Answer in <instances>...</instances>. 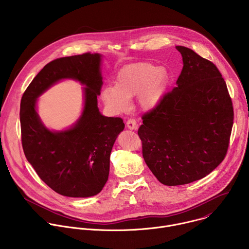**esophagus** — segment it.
I'll return each instance as SVG.
<instances>
[{"label": "esophagus", "instance_id": "34e87169", "mask_svg": "<svg viewBox=\"0 0 249 249\" xmlns=\"http://www.w3.org/2000/svg\"><path fill=\"white\" fill-rule=\"evenodd\" d=\"M126 125H127L128 129H130V130H137L138 129V124L134 119H128Z\"/></svg>", "mask_w": 249, "mask_h": 249}]
</instances>
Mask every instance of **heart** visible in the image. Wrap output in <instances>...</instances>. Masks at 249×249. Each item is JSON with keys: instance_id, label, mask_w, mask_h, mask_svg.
Segmentation results:
<instances>
[{"instance_id": "obj_1", "label": "heart", "mask_w": 249, "mask_h": 249, "mask_svg": "<svg viewBox=\"0 0 249 249\" xmlns=\"http://www.w3.org/2000/svg\"><path fill=\"white\" fill-rule=\"evenodd\" d=\"M115 86H105L100 97L104 104L115 113L128 109L129 99L139 95V104L143 109L157 107L162 99L168 73L163 67L149 62H138L122 67L116 74Z\"/></svg>"}]
</instances>
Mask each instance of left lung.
<instances>
[{
    "instance_id": "obj_1",
    "label": "left lung",
    "mask_w": 249,
    "mask_h": 249,
    "mask_svg": "<svg viewBox=\"0 0 249 249\" xmlns=\"http://www.w3.org/2000/svg\"><path fill=\"white\" fill-rule=\"evenodd\" d=\"M176 49L183 61L176 87L143 115L138 130L147 165L167 186L191 183L214 170L227 155L233 124L218 68L187 47Z\"/></svg>"
}]
</instances>
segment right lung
I'll list each match as a JSON object with an SVG mask.
<instances>
[{
	"label": "right lung",
	"instance_id": "add662e5",
	"mask_svg": "<svg viewBox=\"0 0 249 249\" xmlns=\"http://www.w3.org/2000/svg\"><path fill=\"white\" fill-rule=\"evenodd\" d=\"M101 55H82L51 61L25 89L20 101L22 149L38 176L55 192L75 198L98 194L108 179L110 153L125 124L120 117L103 116L97 107L102 76ZM80 81L85 104L70 129L50 131L36 112L37 98L61 79Z\"/></svg>",
	"mask_w": 249,
	"mask_h": 249
}]
</instances>
